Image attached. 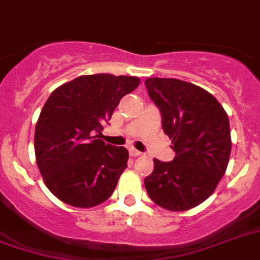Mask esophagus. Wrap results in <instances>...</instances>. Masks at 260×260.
Segmentation results:
<instances>
[{"mask_svg":"<svg viewBox=\"0 0 260 260\" xmlns=\"http://www.w3.org/2000/svg\"><path fill=\"white\" fill-rule=\"evenodd\" d=\"M129 155L134 156V157H137V156H141V155H143V153H141L140 151H137V149L132 148V149H129Z\"/></svg>","mask_w":260,"mask_h":260,"instance_id":"esophagus-1","label":"esophagus"}]
</instances>
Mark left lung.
<instances>
[{
  "label": "left lung",
  "instance_id": "8db88e82",
  "mask_svg": "<svg viewBox=\"0 0 260 260\" xmlns=\"http://www.w3.org/2000/svg\"><path fill=\"white\" fill-rule=\"evenodd\" d=\"M151 100L161 113L164 134L172 140V161L155 159L145 189L157 206L187 211L215 191L229 166V116L210 92L178 79L145 80Z\"/></svg>",
  "mask_w": 260,
  "mask_h": 260
}]
</instances>
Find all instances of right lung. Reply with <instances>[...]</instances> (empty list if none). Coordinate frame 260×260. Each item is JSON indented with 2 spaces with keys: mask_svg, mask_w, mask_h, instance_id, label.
Instances as JSON below:
<instances>
[{
  "mask_svg": "<svg viewBox=\"0 0 260 260\" xmlns=\"http://www.w3.org/2000/svg\"><path fill=\"white\" fill-rule=\"evenodd\" d=\"M139 84L134 76H80L46 100L36 124V161L61 202L89 208L113 193L129 155L99 137L123 96Z\"/></svg>",
  "mask_w": 260,
  "mask_h": 260,
  "instance_id": "right-lung-1",
  "label": "right lung"
}]
</instances>
